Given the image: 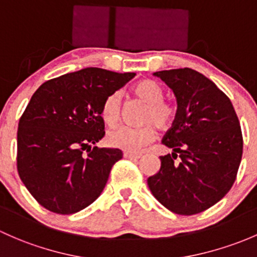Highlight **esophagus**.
<instances>
[{
  "mask_svg": "<svg viewBox=\"0 0 257 257\" xmlns=\"http://www.w3.org/2000/svg\"><path fill=\"white\" fill-rule=\"evenodd\" d=\"M123 155H124V158L129 159V160H139V159L142 158V155H140V154H133V153H124Z\"/></svg>",
  "mask_w": 257,
  "mask_h": 257,
  "instance_id": "34e87169",
  "label": "esophagus"
}]
</instances>
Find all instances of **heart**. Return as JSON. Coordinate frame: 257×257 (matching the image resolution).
<instances>
[{
	"mask_svg": "<svg viewBox=\"0 0 257 257\" xmlns=\"http://www.w3.org/2000/svg\"><path fill=\"white\" fill-rule=\"evenodd\" d=\"M133 93L138 98L148 103L145 109V123H154L159 128L165 129L170 125L175 117L174 104L164 99V90L153 80H143L133 87ZM101 117L108 125H114L120 118V94L110 93L101 107ZM156 137L153 124L143 126L121 125L109 131L107 142L110 147L117 148L125 153H139L149 145Z\"/></svg>",
	"mask_w": 257,
	"mask_h": 257,
	"instance_id": "b5f03b06",
	"label": "heart"
}]
</instances>
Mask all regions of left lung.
Segmentation results:
<instances>
[{
  "label": "left lung",
  "instance_id": "left-lung-1",
  "mask_svg": "<svg viewBox=\"0 0 257 257\" xmlns=\"http://www.w3.org/2000/svg\"><path fill=\"white\" fill-rule=\"evenodd\" d=\"M174 91L177 112L163 144L158 174L148 178L151 193L171 212L201 213L233 186L242 155V134L230 99L196 70L154 72Z\"/></svg>",
  "mask_w": 257,
  "mask_h": 257
}]
</instances>
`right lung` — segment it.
Wrapping results in <instances>:
<instances>
[{
	"instance_id": "add662e5",
	"label": "right lung",
	"mask_w": 257,
	"mask_h": 257,
	"mask_svg": "<svg viewBox=\"0 0 257 257\" xmlns=\"http://www.w3.org/2000/svg\"><path fill=\"white\" fill-rule=\"evenodd\" d=\"M134 76L86 67L34 92L18 123L17 170L40 206L72 214L98 198L123 158L119 149L91 147L104 137L102 103Z\"/></svg>"
}]
</instances>
